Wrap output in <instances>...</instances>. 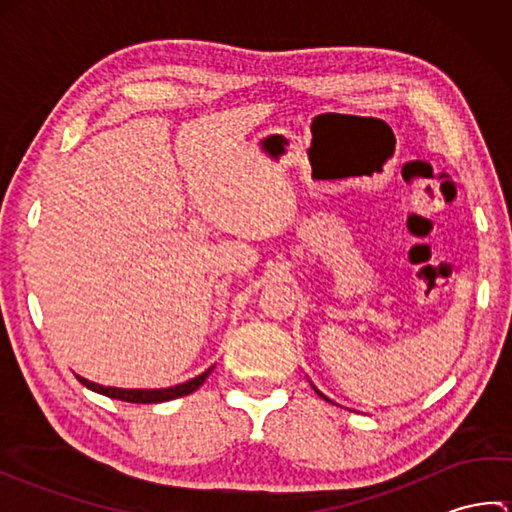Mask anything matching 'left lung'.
Wrapping results in <instances>:
<instances>
[{"label": "left lung", "mask_w": 512, "mask_h": 512, "mask_svg": "<svg viewBox=\"0 0 512 512\" xmlns=\"http://www.w3.org/2000/svg\"><path fill=\"white\" fill-rule=\"evenodd\" d=\"M310 385H312V383H310ZM312 387H314V385H312ZM314 391H317V394H319V396H321V398H323V400H328V402H332V400H330V398H328V396H325V394H321V391H319V389H317V387H314ZM332 405H334V402H332Z\"/></svg>", "instance_id": "8db88e82"}]
</instances>
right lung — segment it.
Wrapping results in <instances>:
<instances>
[{
	"label": "right lung",
	"mask_w": 512,
	"mask_h": 512,
	"mask_svg": "<svg viewBox=\"0 0 512 512\" xmlns=\"http://www.w3.org/2000/svg\"><path fill=\"white\" fill-rule=\"evenodd\" d=\"M215 367V365H213ZM213 367L204 369L200 376H195L187 383H180V385H173V387H160V389H123V387H105L99 383H92V380L83 378V376H76L79 378V383L85 385L88 389L96 391V394H103L107 398H114V400H125V402H138V405H154V402H167L173 398H180V396H189L193 394L195 389H198L209 374L213 372Z\"/></svg>",
	"instance_id": "1"
}]
</instances>
